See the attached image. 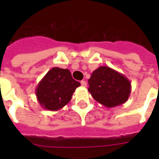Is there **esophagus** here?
I'll list each match as a JSON object with an SVG mask.
<instances>
[{
  "instance_id": "34e87169",
  "label": "esophagus",
  "mask_w": 159,
  "mask_h": 159,
  "mask_svg": "<svg viewBox=\"0 0 159 159\" xmlns=\"http://www.w3.org/2000/svg\"><path fill=\"white\" fill-rule=\"evenodd\" d=\"M81 84H82V86L83 87H87V82H86V81H82V82H81Z\"/></svg>"
}]
</instances>
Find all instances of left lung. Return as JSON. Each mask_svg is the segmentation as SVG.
I'll use <instances>...</instances> for the list:
<instances>
[{"mask_svg": "<svg viewBox=\"0 0 159 159\" xmlns=\"http://www.w3.org/2000/svg\"><path fill=\"white\" fill-rule=\"evenodd\" d=\"M88 92L100 104L113 108L127 102L131 92L129 80L106 66L99 67L88 80Z\"/></svg>", "mask_w": 159, "mask_h": 159, "instance_id": "obj_1", "label": "left lung"}]
</instances>
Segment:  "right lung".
<instances>
[{"label":"right lung","mask_w":159,"mask_h":159,"mask_svg":"<svg viewBox=\"0 0 159 159\" xmlns=\"http://www.w3.org/2000/svg\"><path fill=\"white\" fill-rule=\"evenodd\" d=\"M81 86L75 81L68 69L53 67L36 87L37 100L41 107L48 111H58L71 101L73 92Z\"/></svg>","instance_id":"add662e5"}]
</instances>
